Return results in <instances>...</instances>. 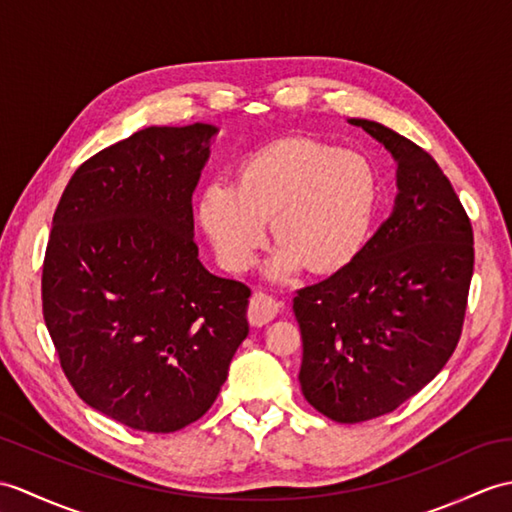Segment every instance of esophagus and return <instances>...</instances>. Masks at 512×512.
<instances>
[{
    "label": "esophagus",
    "mask_w": 512,
    "mask_h": 512,
    "mask_svg": "<svg viewBox=\"0 0 512 512\" xmlns=\"http://www.w3.org/2000/svg\"><path fill=\"white\" fill-rule=\"evenodd\" d=\"M277 314H279V305L275 299H270L268 294L255 292L251 296V303H248V310H246V318L253 327H261V325L270 323V320Z\"/></svg>",
    "instance_id": "34e87169"
}]
</instances>
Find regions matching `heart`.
Listing matches in <instances>:
<instances>
[{"label": "heart", "mask_w": 512, "mask_h": 512, "mask_svg": "<svg viewBox=\"0 0 512 512\" xmlns=\"http://www.w3.org/2000/svg\"><path fill=\"white\" fill-rule=\"evenodd\" d=\"M375 202V178L360 154L314 139H281L251 154L235 185L207 183L198 220L222 266L246 270L266 244L272 220L285 248L275 272L301 264L314 272L340 268L364 240Z\"/></svg>", "instance_id": "obj_1"}]
</instances>
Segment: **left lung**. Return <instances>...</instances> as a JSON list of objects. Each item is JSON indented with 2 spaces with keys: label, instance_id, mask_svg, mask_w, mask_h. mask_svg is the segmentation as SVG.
Returning a JSON list of instances; mask_svg holds the SVG:
<instances>
[{
  "label": "left lung",
  "instance_id": "obj_1",
  "mask_svg": "<svg viewBox=\"0 0 512 512\" xmlns=\"http://www.w3.org/2000/svg\"><path fill=\"white\" fill-rule=\"evenodd\" d=\"M397 159L395 211L349 264L296 290L299 382L314 410L362 423L397 410L456 351L473 275V229L430 152L351 120Z\"/></svg>",
  "mask_w": 512,
  "mask_h": 512
}]
</instances>
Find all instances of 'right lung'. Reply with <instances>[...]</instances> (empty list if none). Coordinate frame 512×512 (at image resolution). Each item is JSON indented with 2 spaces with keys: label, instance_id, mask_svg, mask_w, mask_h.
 Segmentation results:
<instances>
[{
  "label": "right lung",
  "instance_id": "add662e5",
  "mask_svg": "<svg viewBox=\"0 0 512 512\" xmlns=\"http://www.w3.org/2000/svg\"><path fill=\"white\" fill-rule=\"evenodd\" d=\"M216 128L150 126L69 178L47 240L41 299L76 395L133 430L198 421L248 336L251 288L198 261L192 194Z\"/></svg>",
  "mask_w": 512,
  "mask_h": 512
}]
</instances>
